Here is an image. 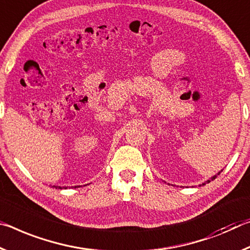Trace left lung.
I'll list each match as a JSON object with an SVG mask.
<instances>
[{
    "label": "left lung",
    "mask_w": 250,
    "mask_h": 250,
    "mask_svg": "<svg viewBox=\"0 0 250 250\" xmlns=\"http://www.w3.org/2000/svg\"><path fill=\"white\" fill-rule=\"evenodd\" d=\"M222 171H223V170H222ZM219 174H220V171H219V173H218V174H217V175H219ZM217 175H215V176H212V177H211V178H210V179H209V181H207V182H206V183H210V181H214V179H215V178H216V177H217ZM203 185H205V183H204V184H203Z\"/></svg>",
    "instance_id": "8db88e82"
}]
</instances>
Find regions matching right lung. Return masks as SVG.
Segmentation results:
<instances>
[{
    "instance_id": "add662e5",
    "label": "right lung",
    "mask_w": 250,
    "mask_h": 250,
    "mask_svg": "<svg viewBox=\"0 0 250 250\" xmlns=\"http://www.w3.org/2000/svg\"><path fill=\"white\" fill-rule=\"evenodd\" d=\"M53 187H54V186H53ZM57 188V187H56ZM59 188H62V187H59ZM65 188H66V187H65Z\"/></svg>"
}]
</instances>
